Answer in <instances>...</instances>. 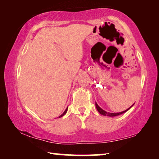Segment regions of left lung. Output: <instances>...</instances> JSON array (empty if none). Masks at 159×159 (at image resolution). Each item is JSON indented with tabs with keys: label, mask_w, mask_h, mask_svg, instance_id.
Returning <instances> with one entry per match:
<instances>
[{
	"label": "left lung",
	"mask_w": 159,
	"mask_h": 159,
	"mask_svg": "<svg viewBox=\"0 0 159 159\" xmlns=\"http://www.w3.org/2000/svg\"><path fill=\"white\" fill-rule=\"evenodd\" d=\"M133 105H132V106L130 107V108H128V109H127L126 110H125V111H121V112H119V113H109V112H107L106 111H104V110H103L102 108H100V107H99L98 106V104H97V102H95V106H96L97 110H98L99 114H102V115H104V116H110V117L116 116H118V115H120V114H123V113H125V112H126L127 111H128V110L130 109L132 107H133Z\"/></svg>",
	"instance_id": "8db88e82"
}]
</instances>
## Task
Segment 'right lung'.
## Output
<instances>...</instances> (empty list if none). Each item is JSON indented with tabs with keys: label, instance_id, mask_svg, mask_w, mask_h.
Instances as JSON below:
<instances>
[{
	"label": "right lung",
	"instance_id": "add662e5",
	"mask_svg": "<svg viewBox=\"0 0 159 159\" xmlns=\"http://www.w3.org/2000/svg\"><path fill=\"white\" fill-rule=\"evenodd\" d=\"M67 110H68V107H67V108L66 109V110H65V111H64V113H63V114H61V115H60V116H59V118H61V117H62V116H64V115H65V114H66V111H67Z\"/></svg>",
	"mask_w": 159,
	"mask_h": 159
}]
</instances>
